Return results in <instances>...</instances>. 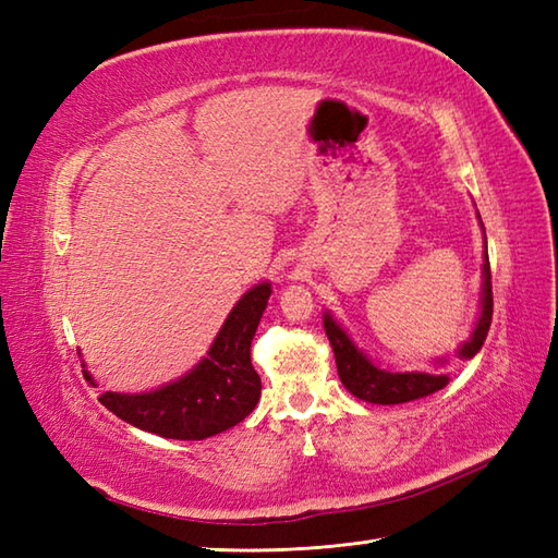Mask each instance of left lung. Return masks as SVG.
Returning a JSON list of instances; mask_svg holds the SVG:
<instances>
[{
	"mask_svg": "<svg viewBox=\"0 0 558 558\" xmlns=\"http://www.w3.org/2000/svg\"><path fill=\"white\" fill-rule=\"evenodd\" d=\"M480 218V213H477ZM482 222V220H480ZM487 244V236H484ZM482 302H480V318L472 336L458 348L460 360H470L482 350L484 340H487L492 314H494V298H492V270H489V254L484 246V266H482ZM324 328L330 340V348L336 354L338 376L342 386H345L354 398L374 402V405H398V402L420 400L436 393L444 386H448V374H426V372H388L381 369L376 362H372L369 354L354 345V340L348 336V330L342 328L328 312L324 314ZM438 364H446L441 360Z\"/></svg>",
	"mask_w": 558,
	"mask_h": 558,
	"instance_id": "1",
	"label": "left lung"
}]
</instances>
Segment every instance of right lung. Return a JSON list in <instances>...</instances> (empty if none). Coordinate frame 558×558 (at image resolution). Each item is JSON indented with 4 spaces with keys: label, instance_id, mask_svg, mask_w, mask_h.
Returning <instances> with one entry per match:
<instances>
[{
    "label": "right lung",
    "instance_id": "right-lung-1",
    "mask_svg": "<svg viewBox=\"0 0 558 558\" xmlns=\"http://www.w3.org/2000/svg\"><path fill=\"white\" fill-rule=\"evenodd\" d=\"M270 298V282L248 290L232 306L208 354L192 372L148 393H102L98 400L138 429L177 441H204L240 424L256 408L260 378L252 366V340ZM83 376L93 381L86 364Z\"/></svg>",
    "mask_w": 558,
    "mask_h": 558
}]
</instances>
